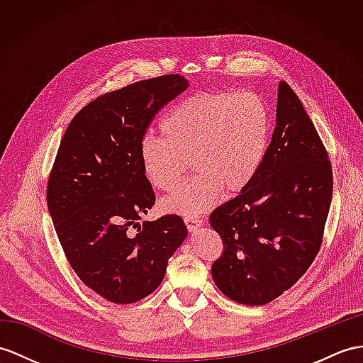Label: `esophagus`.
<instances>
[{
  "label": "esophagus",
  "mask_w": 363,
  "mask_h": 363,
  "mask_svg": "<svg viewBox=\"0 0 363 363\" xmlns=\"http://www.w3.org/2000/svg\"><path fill=\"white\" fill-rule=\"evenodd\" d=\"M184 225H186L189 233H194V231H197V229L203 225V220L196 218V217H186V218H184Z\"/></svg>",
  "instance_id": "esophagus-1"
}]
</instances>
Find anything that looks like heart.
Listing matches in <instances>:
<instances>
[{
    "label": "heart",
    "instance_id": "obj_1",
    "mask_svg": "<svg viewBox=\"0 0 363 363\" xmlns=\"http://www.w3.org/2000/svg\"><path fill=\"white\" fill-rule=\"evenodd\" d=\"M164 138H141V169L151 186L171 191L188 169L194 174L162 209L197 217L220 194L243 191L257 175L268 151L271 118L267 104L252 92H199L177 103L162 120Z\"/></svg>",
    "mask_w": 363,
    "mask_h": 363
}]
</instances>
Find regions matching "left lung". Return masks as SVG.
Wrapping results in <instances>:
<instances>
[{
    "label": "left lung",
    "mask_w": 363,
    "mask_h": 363,
    "mask_svg": "<svg viewBox=\"0 0 363 363\" xmlns=\"http://www.w3.org/2000/svg\"><path fill=\"white\" fill-rule=\"evenodd\" d=\"M333 197L328 152L302 101L279 84L276 129L257 175L209 222L223 252L212 263L222 293L243 305H267L311 267Z\"/></svg>",
    "instance_id": "1"
}]
</instances>
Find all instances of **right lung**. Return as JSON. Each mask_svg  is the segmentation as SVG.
Here are the masks:
<instances>
[{
    "label": "right lung",
    "mask_w": 363,
    "mask_h": 363,
    "mask_svg": "<svg viewBox=\"0 0 363 363\" xmlns=\"http://www.w3.org/2000/svg\"><path fill=\"white\" fill-rule=\"evenodd\" d=\"M188 86L172 74L104 94L75 115L61 138L48 208L70 267L109 302L128 305L154 293L188 235L175 214L138 223L155 203L140 141L155 113Z\"/></svg>",
    "instance_id": "obj_1"
}]
</instances>
